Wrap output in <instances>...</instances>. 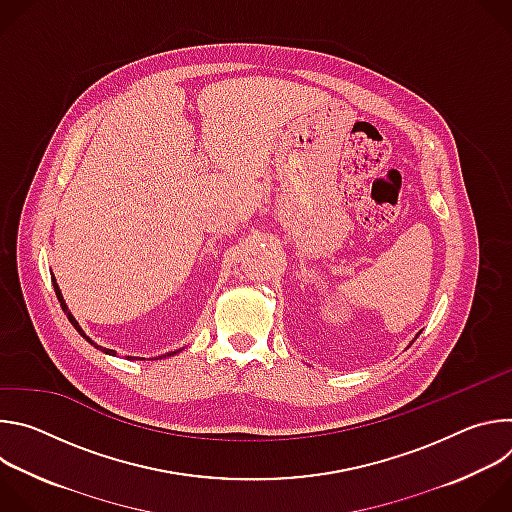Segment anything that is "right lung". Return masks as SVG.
<instances>
[{"instance_id":"add662e5","label":"right lung","mask_w":512,"mask_h":512,"mask_svg":"<svg viewBox=\"0 0 512 512\" xmlns=\"http://www.w3.org/2000/svg\"><path fill=\"white\" fill-rule=\"evenodd\" d=\"M52 285H54V291H56V298H58V302H60V308L64 310V314H66L68 322H70L72 326H75V330H77V332H79V334H81V336H83V338H85L87 342H91V344H93V346H95L97 350H103L105 354H117V352H115V350H111V348H103V346L95 344V342H93V340H91V338H89V336H87V334L83 332V328L79 326V322L75 320V316H72V314L68 312V306H66V304H64V300H62V294H60V287H58V283H56V279H54V277H52ZM178 352H180V350H174V352H166V354H162L160 358H166V356H174V354H178ZM127 358H129V360H135L137 356H127Z\"/></svg>"}]
</instances>
